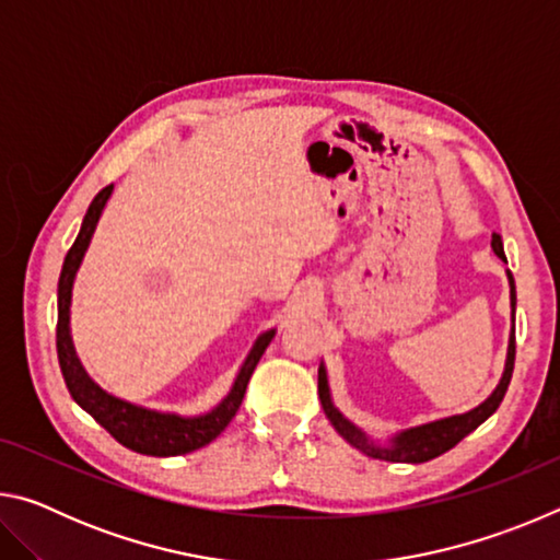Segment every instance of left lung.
<instances>
[{"instance_id":"1","label":"left lung","mask_w":560,"mask_h":560,"mask_svg":"<svg viewBox=\"0 0 560 560\" xmlns=\"http://www.w3.org/2000/svg\"><path fill=\"white\" fill-rule=\"evenodd\" d=\"M491 249H494L497 257L506 259L504 257V244H501L499 234H491ZM506 277H509V289H511V336H509V350H506V365H504V375H501L499 385L494 387V393H491L485 402L477 405L474 410L464 412V415L442 417V420L424 422V424H417V428L402 430L400 434H395L387 447H383V444L373 442L363 430L355 428L353 422L346 420V417L340 415V410L334 405V400H330L326 365L320 363L318 365V397H320V405H324L326 417L330 420V424H334L340 438H343L348 444H353L355 450H360L373 459L422 464V462H430L434 457H440V454H444V452H450L454 444H459L469 432L477 430L481 422L489 420V417L497 412V407L501 405V400H504V395L509 390L511 373H514V355H516V340H514L516 338L514 336L516 287H514V277H511V271H506Z\"/></svg>"}]
</instances>
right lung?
<instances>
[{"label": "right lung", "mask_w": 560, "mask_h": 560, "mask_svg": "<svg viewBox=\"0 0 560 560\" xmlns=\"http://www.w3.org/2000/svg\"><path fill=\"white\" fill-rule=\"evenodd\" d=\"M113 192V185L103 187L101 192L93 197L89 205V212L83 217L81 232L75 236L73 246L66 254L61 277H59V324H56V350H59V365L63 373L66 387L75 402L86 410L93 420H96L103 430H108L122 447L132 452L148 454V457H177V454H187L210 444L214 438H220L222 430L232 422V417L240 410L244 400L246 385L257 368L264 350L271 343L277 328L264 330L252 346L249 355L240 368L234 377L232 390L226 393L224 400L212 407L210 412L197 417H183L175 412H158L150 407L132 405L128 400L110 395L103 390L98 383H93L86 368L81 365L79 355H75L73 340H71V289L75 271H79L83 254H86L91 236L96 232V224L103 214L108 197Z\"/></svg>", "instance_id": "obj_1"}]
</instances>
